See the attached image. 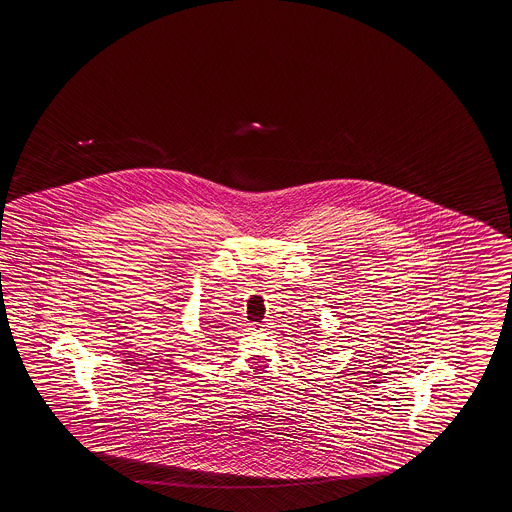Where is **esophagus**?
Segmentation results:
<instances>
[{
    "instance_id": "obj_1",
    "label": "esophagus",
    "mask_w": 512,
    "mask_h": 512,
    "mask_svg": "<svg viewBox=\"0 0 512 512\" xmlns=\"http://www.w3.org/2000/svg\"><path fill=\"white\" fill-rule=\"evenodd\" d=\"M264 328H266L264 324H251V329H253V331H264Z\"/></svg>"
}]
</instances>
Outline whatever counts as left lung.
I'll use <instances>...</instances> for the list:
<instances>
[{"label":"left lung","instance_id":"8db88e82","mask_svg":"<svg viewBox=\"0 0 512 512\" xmlns=\"http://www.w3.org/2000/svg\"><path fill=\"white\" fill-rule=\"evenodd\" d=\"M315 335H320V331H315ZM315 340H319V337H313Z\"/></svg>","mask_w":512,"mask_h":512}]
</instances>
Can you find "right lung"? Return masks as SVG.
Masks as SVG:
<instances>
[{
  "instance_id": "obj_1",
  "label": "right lung",
  "mask_w": 512,
  "mask_h": 512,
  "mask_svg": "<svg viewBox=\"0 0 512 512\" xmlns=\"http://www.w3.org/2000/svg\"><path fill=\"white\" fill-rule=\"evenodd\" d=\"M219 328H221V326H208V328H206V335H208V338L219 335V331H221Z\"/></svg>"
}]
</instances>
